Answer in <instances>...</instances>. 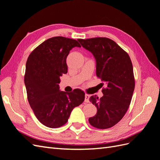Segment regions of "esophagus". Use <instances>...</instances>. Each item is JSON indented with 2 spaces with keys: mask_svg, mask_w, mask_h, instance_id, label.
<instances>
[{
  "mask_svg": "<svg viewBox=\"0 0 160 160\" xmlns=\"http://www.w3.org/2000/svg\"><path fill=\"white\" fill-rule=\"evenodd\" d=\"M89 98H90V95H88V94H86L85 95V98H84V102H89Z\"/></svg>",
  "mask_w": 160,
  "mask_h": 160,
  "instance_id": "1",
  "label": "esophagus"
}]
</instances>
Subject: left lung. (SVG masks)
<instances>
[{
  "mask_svg": "<svg viewBox=\"0 0 160 160\" xmlns=\"http://www.w3.org/2000/svg\"><path fill=\"white\" fill-rule=\"evenodd\" d=\"M78 40L82 46L93 54L96 75L106 84L101 98L95 95L90 98L98 111L94 117L88 118L89 123L98 129L112 128L124 117L134 91L135 80L130 57L108 38Z\"/></svg>",
  "mask_w": 160,
  "mask_h": 160,
  "instance_id": "8db88e82",
  "label": "left lung"
}]
</instances>
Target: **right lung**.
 Wrapping results in <instances>:
<instances>
[{"label":"right lung","instance_id":"add662e5","mask_svg":"<svg viewBox=\"0 0 160 160\" xmlns=\"http://www.w3.org/2000/svg\"><path fill=\"white\" fill-rule=\"evenodd\" d=\"M78 41L64 37L46 40L30 54L26 64L24 84L30 106L37 118L46 127L60 128L72 110L84 100V92L59 89L60 77L68 73L66 58Z\"/></svg>","mask_w":160,"mask_h":160}]
</instances>
